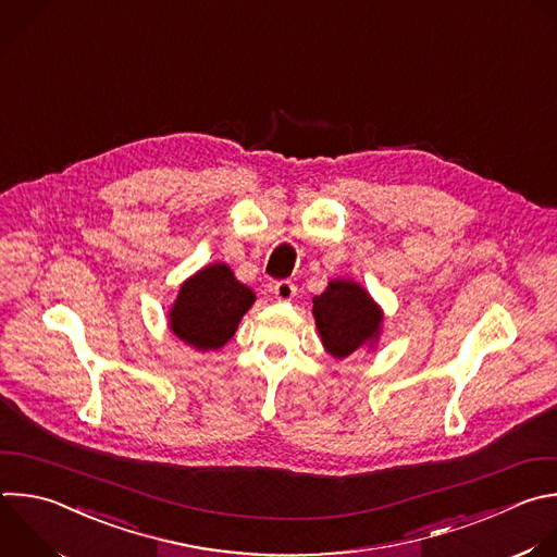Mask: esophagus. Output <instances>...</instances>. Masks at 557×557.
Listing matches in <instances>:
<instances>
[{
    "instance_id": "obj_1",
    "label": "esophagus",
    "mask_w": 557,
    "mask_h": 557,
    "mask_svg": "<svg viewBox=\"0 0 557 557\" xmlns=\"http://www.w3.org/2000/svg\"><path fill=\"white\" fill-rule=\"evenodd\" d=\"M273 293H275V299L290 301L295 297V293H297V286L290 280H280V282H275Z\"/></svg>"
}]
</instances>
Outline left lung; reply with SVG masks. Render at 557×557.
<instances>
[{
	"label": "left lung",
	"instance_id": "8db88e82",
	"mask_svg": "<svg viewBox=\"0 0 557 557\" xmlns=\"http://www.w3.org/2000/svg\"><path fill=\"white\" fill-rule=\"evenodd\" d=\"M312 304L317 330L332 356L345 358L364 343L379 338L383 312L358 284L334 280Z\"/></svg>",
	"mask_w": 557,
	"mask_h": 557
}]
</instances>
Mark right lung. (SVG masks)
I'll list each match as a JSON object with an SVG mask.
<instances>
[{"mask_svg": "<svg viewBox=\"0 0 557 557\" xmlns=\"http://www.w3.org/2000/svg\"><path fill=\"white\" fill-rule=\"evenodd\" d=\"M256 295L232 269L212 264L185 282L170 310V330L197 349H219L236 332Z\"/></svg>", "mask_w": 557, "mask_h": 557, "instance_id": "right-lung-1", "label": "right lung"}]
</instances>
